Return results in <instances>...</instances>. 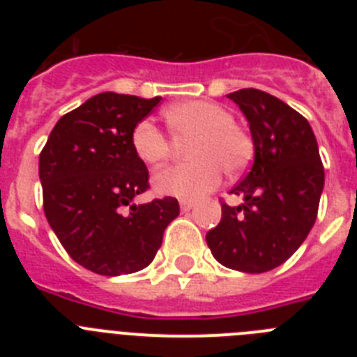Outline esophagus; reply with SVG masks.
I'll list each match as a JSON object with an SVG mask.
<instances>
[{
    "label": "esophagus",
    "mask_w": 357,
    "mask_h": 357,
    "mask_svg": "<svg viewBox=\"0 0 357 357\" xmlns=\"http://www.w3.org/2000/svg\"><path fill=\"white\" fill-rule=\"evenodd\" d=\"M195 207V202L191 200H181V209L182 211H191Z\"/></svg>",
    "instance_id": "1"
}]
</instances>
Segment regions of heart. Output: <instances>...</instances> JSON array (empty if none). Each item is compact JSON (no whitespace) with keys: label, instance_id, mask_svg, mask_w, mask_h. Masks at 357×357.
Wrapping results in <instances>:
<instances>
[{"label":"heart","instance_id":"b5f03b06","mask_svg":"<svg viewBox=\"0 0 357 357\" xmlns=\"http://www.w3.org/2000/svg\"><path fill=\"white\" fill-rule=\"evenodd\" d=\"M168 128L176 137H193L188 150L193 162L173 164L153 175L157 193L197 200L211 193L222 182L223 169L229 175L243 172L254 153L250 135L234 123L227 107L193 100L164 110ZM132 148L143 162L155 166L172 153V144L151 119H141L132 128Z\"/></svg>","mask_w":357,"mask_h":357}]
</instances>
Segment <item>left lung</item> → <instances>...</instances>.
Segmentation results:
<instances>
[{"label": "left lung", "mask_w": 357, "mask_h": 357, "mask_svg": "<svg viewBox=\"0 0 357 357\" xmlns=\"http://www.w3.org/2000/svg\"><path fill=\"white\" fill-rule=\"evenodd\" d=\"M247 116L255 157L230 193L241 206L222 202V222L206 234L214 259L245 273L270 272L307 238L324 189L317 137L302 114L259 89L227 94Z\"/></svg>", "instance_id": "obj_1"}]
</instances>
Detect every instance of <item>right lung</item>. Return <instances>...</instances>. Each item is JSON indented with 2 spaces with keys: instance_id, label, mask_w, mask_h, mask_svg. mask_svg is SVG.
Listing matches in <instances>:
<instances>
[{
  "instance_id": "right-lung-1",
  "label": "right lung",
  "mask_w": 357,
  "mask_h": 357,
  "mask_svg": "<svg viewBox=\"0 0 357 357\" xmlns=\"http://www.w3.org/2000/svg\"><path fill=\"white\" fill-rule=\"evenodd\" d=\"M160 96L102 93L62 116L39 155L43 207L73 261L100 275H127L153 261L178 216L173 197L135 206L148 184L132 128Z\"/></svg>"
}]
</instances>
